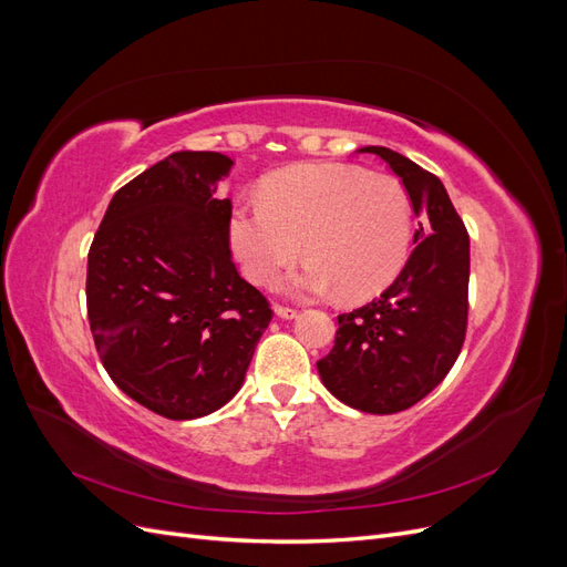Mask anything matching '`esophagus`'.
<instances>
[{"instance_id": "34e87169", "label": "esophagus", "mask_w": 567, "mask_h": 567, "mask_svg": "<svg viewBox=\"0 0 567 567\" xmlns=\"http://www.w3.org/2000/svg\"><path fill=\"white\" fill-rule=\"evenodd\" d=\"M274 312H277V317H281V319L298 317V310H293V307H286V305H274Z\"/></svg>"}]
</instances>
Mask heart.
<instances>
[{"label": "heart", "mask_w": 567, "mask_h": 567, "mask_svg": "<svg viewBox=\"0 0 567 567\" xmlns=\"http://www.w3.org/2000/svg\"><path fill=\"white\" fill-rule=\"evenodd\" d=\"M229 248L257 284H269L302 250L293 279L305 293L340 290L369 300L402 271L411 244V203L400 182L350 163H307L265 179L260 200L229 213Z\"/></svg>", "instance_id": "1"}]
</instances>
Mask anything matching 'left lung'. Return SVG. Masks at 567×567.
<instances>
[{
	"instance_id": "left-lung-1",
	"label": "left lung",
	"mask_w": 567,
	"mask_h": 567,
	"mask_svg": "<svg viewBox=\"0 0 567 567\" xmlns=\"http://www.w3.org/2000/svg\"><path fill=\"white\" fill-rule=\"evenodd\" d=\"M383 158L421 215L400 277L381 298L338 315L333 350L317 362L323 385L367 414H398L421 402L454 367L466 340L471 241L442 182L385 146Z\"/></svg>"
}]
</instances>
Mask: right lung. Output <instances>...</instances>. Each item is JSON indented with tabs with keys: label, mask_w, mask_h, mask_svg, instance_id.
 I'll list each match as a JSON object with an SVG mask.
<instances>
[{
	"label": "right lung",
	"mask_w": 567,
	"mask_h": 567,
	"mask_svg": "<svg viewBox=\"0 0 567 567\" xmlns=\"http://www.w3.org/2000/svg\"><path fill=\"white\" fill-rule=\"evenodd\" d=\"M234 161L179 151L117 188L87 257V317L113 383L173 421L208 416L244 385L271 321L238 274L229 198Z\"/></svg>",
	"instance_id": "1"
}]
</instances>
